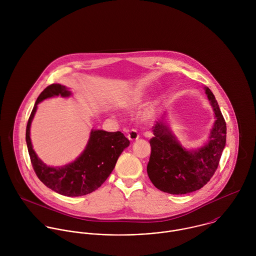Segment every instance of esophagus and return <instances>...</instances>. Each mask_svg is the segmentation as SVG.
Returning <instances> with one entry per match:
<instances>
[{"label": "esophagus", "mask_w": 256, "mask_h": 256, "mask_svg": "<svg viewBox=\"0 0 256 256\" xmlns=\"http://www.w3.org/2000/svg\"><path fill=\"white\" fill-rule=\"evenodd\" d=\"M127 138H128L130 141L134 142V141H137V140L139 139V134L137 133V131H135V130H131V131L128 133Z\"/></svg>", "instance_id": "1"}]
</instances>
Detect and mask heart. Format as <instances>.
Instances as JSON below:
<instances>
[{
  "label": "heart",
  "mask_w": 256,
  "mask_h": 256,
  "mask_svg": "<svg viewBox=\"0 0 256 256\" xmlns=\"http://www.w3.org/2000/svg\"><path fill=\"white\" fill-rule=\"evenodd\" d=\"M144 94H144V90H141V88H135V90H133L132 92H130L128 94V96H126V98H125V100H124L125 106L130 108L137 106L143 100ZM152 113V108H146V111L144 112V115H145V117H150Z\"/></svg>",
  "instance_id": "obj_1"
}]
</instances>
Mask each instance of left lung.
<instances>
[{"instance_id":"left-lung-1","label":"left lung","mask_w":256,"mask_h":256,"mask_svg":"<svg viewBox=\"0 0 256 256\" xmlns=\"http://www.w3.org/2000/svg\"><path fill=\"white\" fill-rule=\"evenodd\" d=\"M214 111V124L203 146L187 150L172 131L166 117L152 127L154 137L146 172L152 183L160 191L182 195L202 188L211 180L219 166L226 146V126L215 96L204 86Z\"/></svg>"}]
</instances>
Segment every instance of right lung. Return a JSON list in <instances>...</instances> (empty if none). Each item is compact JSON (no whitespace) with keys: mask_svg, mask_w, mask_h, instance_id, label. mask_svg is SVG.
<instances>
[{"mask_svg":"<svg viewBox=\"0 0 256 256\" xmlns=\"http://www.w3.org/2000/svg\"><path fill=\"white\" fill-rule=\"evenodd\" d=\"M70 90L59 84L48 86L37 98L30 116L26 140L30 160L37 178L53 191L69 197L90 194L104 182L112 172L121 152L130 145L123 133L92 130L84 152L72 162L63 166H49L34 152L30 140V126L37 110V104L46 98L61 96L69 98Z\"/></svg>","mask_w":256,"mask_h":256,"instance_id":"1","label":"right lung"}]
</instances>
